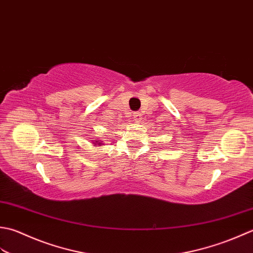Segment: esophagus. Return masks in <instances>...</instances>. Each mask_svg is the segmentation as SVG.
<instances>
[{"mask_svg": "<svg viewBox=\"0 0 253 253\" xmlns=\"http://www.w3.org/2000/svg\"><path fill=\"white\" fill-rule=\"evenodd\" d=\"M141 113L140 112H135L133 115V121H135V122H140L141 121Z\"/></svg>", "mask_w": 253, "mask_h": 253, "instance_id": "esophagus-1", "label": "esophagus"}]
</instances>
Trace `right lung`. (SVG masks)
Instances as JSON below:
<instances>
[{"mask_svg":"<svg viewBox=\"0 0 253 253\" xmlns=\"http://www.w3.org/2000/svg\"><path fill=\"white\" fill-rule=\"evenodd\" d=\"M95 142H94V144H95V146H100V145H102V143L101 142H99V141H97V138H95Z\"/></svg>","mask_w":253,"mask_h":253,"instance_id":"1","label":"right lung"}]
</instances>
